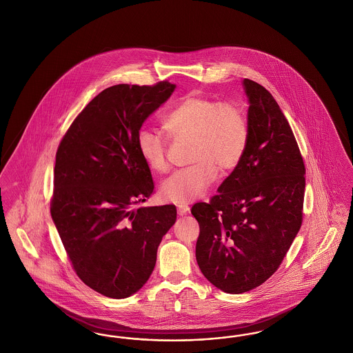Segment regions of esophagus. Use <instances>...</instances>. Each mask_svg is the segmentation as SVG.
Returning <instances> with one entry per match:
<instances>
[{
  "label": "esophagus",
  "mask_w": 353,
  "mask_h": 353,
  "mask_svg": "<svg viewBox=\"0 0 353 353\" xmlns=\"http://www.w3.org/2000/svg\"><path fill=\"white\" fill-rule=\"evenodd\" d=\"M190 210V208L188 206V205H177V214L179 215H185V214H188Z\"/></svg>",
  "instance_id": "34e87169"
}]
</instances>
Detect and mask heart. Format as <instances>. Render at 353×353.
I'll return each mask as SVG.
<instances>
[{
	"label": "heart",
	"mask_w": 353,
	"mask_h": 353,
	"mask_svg": "<svg viewBox=\"0 0 353 353\" xmlns=\"http://www.w3.org/2000/svg\"><path fill=\"white\" fill-rule=\"evenodd\" d=\"M170 138L190 139L189 163L177 170L160 186V196L173 203L186 205L201 197L214 183L216 172L235 170L245 154L250 127L245 113L235 103L188 94L163 119ZM137 147L145 165L156 173L168 170V141L152 128L141 127Z\"/></svg>",
	"instance_id": "obj_1"
}]
</instances>
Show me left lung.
I'll use <instances>...</instances> for the list:
<instances>
[{
  "label": "left lung",
  "instance_id": "left-lung-1",
  "mask_svg": "<svg viewBox=\"0 0 353 353\" xmlns=\"http://www.w3.org/2000/svg\"><path fill=\"white\" fill-rule=\"evenodd\" d=\"M243 85L250 102L245 154L218 194L192 208L198 267L230 294L260 286L281 265L302 225L305 197V163L288 119L263 85L250 79Z\"/></svg>",
  "mask_w": 353,
  "mask_h": 353
}]
</instances>
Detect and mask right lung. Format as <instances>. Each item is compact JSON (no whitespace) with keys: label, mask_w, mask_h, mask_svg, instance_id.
I'll return each instance as SVG.
<instances>
[{"label":"right lung","mask_w":353,"mask_h":353,"mask_svg":"<svg viewBox=\"0 0 353 353\" xmlns=\"http://www.w3.org/2000/svg\"><path fill=\"white\" fill-rule=\"evenodd\" d=\"M176 85L119 84L79 114L57 147L51 216L79 279L102 296L137 293L155 268L174 205L134 209L154 193L137 134Z\"/></svg>","instance_id":"add662e5"}]
</instances>
